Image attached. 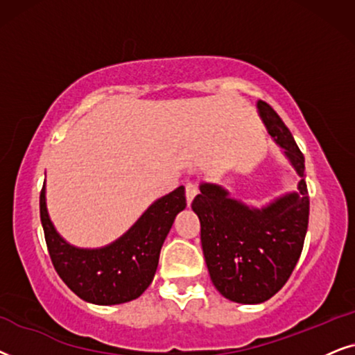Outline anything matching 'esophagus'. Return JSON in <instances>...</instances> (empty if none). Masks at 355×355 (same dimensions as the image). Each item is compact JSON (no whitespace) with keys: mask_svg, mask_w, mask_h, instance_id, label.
I'll return each instance as SVG.
<instances>
[{"mask_svg":"<svg viewBox=\"0 0 355 355\" xmlns=\"http://www.w3.org/2000/svg\"><path fill=\"white\" fill-rule=\"evenodd\" d=\"M185 191H187V201H188V205H191V201L195 200V196L198 195V185H196V183H193V182L187 183Z\"/></svg>","mask_w":355,"mask_h":355,"instance_id":"obj_1","label":"esophagus"}]
</instances>
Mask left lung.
I'll use <instances>...</instances> for the list:
<instances>
[{
    "instance_id": "1",
    "label": "left lung",
    "mask_w": 355,
    "mask_h": 355,
    "mask_svg": "<svg viewBox=\"0 0 355 355\" xmlns=\"http://www.w3.org/2000/svg\"><path fill=\"white\" fill-rule=\"evenodd\" d=\"M257 108L271 139L299 175L297 190L257 207L235 200L217 183L201 182L191 205L201 222L212 284L225 299L245 305L269 300L289 279L304 248L310 211L304 154L266 102L258 101Z\"/></svg>"
}]
</instances>
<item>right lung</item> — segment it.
Instances as JSON below:
<instances>
[{
  "instance_id": "right-lung-1",
  "label": "right lung",
  "mask_w": 355,
  "mask_h": 355,
  "mask_svg": "<svg viewBox=\"0 0 355 355\" xmlns=\"http://www.w3.org/2000/svg\"><path fill=\"white\" fill-rule=\"evenodd\" d=\"M187 207L185 187L155 200L115 242L101 248H79L61 237L40 193V220L51 263L79 299L96 305H118L143 294L157 271L160 248L178 212Z\"/></svg>"
}]
</instances>
